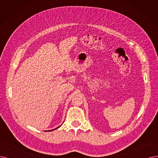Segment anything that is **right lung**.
Listing matches in <instances>:
<instances>
[{
    "instance_id": "right-lung-1",
    "label": "right lung",
    "mask_w": 158,
    "mask_h": 158,
    "mask_svg": "<svg viewBox=\"0 0 158 158\" xmlns=\"http://www.w3.org/2000/svg\"><path fill=\"white\" fill-rule=\"evenodd\" d=\"M61 127V126H60V127H58V128H55V129H53V130H49L48 131H53V130H56V129H57V128H60Z\"/></svg>"
}]
</instances>
